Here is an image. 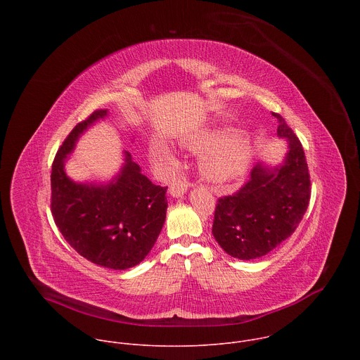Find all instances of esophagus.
<instances>
[{
	"label": "esophagus",
	"instance_id": "esophagus-1",
	"mask_svg": "<svg viewBox=\"0 0 360 360\" xmlns=\"http://www.w3.org/2000/svg\"><path fill=\"white\" fill-rule=\"evenodd\" d=\"M188 186H189L188 182L181 181V179H175V181H172L171 185H169V193H171L174 198H179V196H182V195L188 191Z\"/></svg>",
	"mask_w": 360,
	"mask_h": 360
}]
</instances>
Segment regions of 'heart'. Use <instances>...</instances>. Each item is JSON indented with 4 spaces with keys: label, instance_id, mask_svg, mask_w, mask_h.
<instances>
[{
    "label": "heart",
    "instance_id": "1",
    "mask_svg": "<svg viewBox=\"0 0 360 360\" xmlns=\"http://www.w3.org/2000/svg\"><path fill=\"white\" fill-rule=\"evenodd\" d=\"M181 146L202 152L199 171L205 179L215 185H228L242 178L248 172L256 150L253 136L233 127H222L185 138L181 141ZM149 158L162 165H174L175 162L169 146L158 139H153L149 145Z\"/></svg>",
    "mask_w": 360,
    "mask_h": 360
}]
</instances>
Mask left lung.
<instances>
[{
    "instance_id": "left-lung-1",
    "label": "left lung",
    "mask_w": 360,
    "mask_h": 360,
    "mask_svg": "<svg viewBox=\"0 0 360 360\" xmlns=\"http://www.w3.org/2000/svg\"><path fill=\"white\" fill-rule=\"evenodd\" d=\"M278 136L288 150L281 164L258 162L250 179L233 195L218 200L212 233L233 258L250 261L269 253L286 240L302 221L311 199V179L300 141L285 120Z\"/></svg>"
}]
</instances>
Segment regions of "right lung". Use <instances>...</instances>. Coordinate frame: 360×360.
Segmentation results:
<instances>
[{"label":"right lung","mask_w":360,"mask_h":360,"mask_svg":"<svg viewBox=\"0 0 360 360\" xmlns=\"http://www.w3.org/2000/svg\"><path fill=\"white\" fill-rule=\"evenodd\" d=\"M108 110L79 122L58 149L51 172V212L64 239L95 265L124 271L141 264L167 218V186L153 185L124 150V164L108 182H77L65 162L79 136Z\"/></svg>","instance_id":"obj_1"}]
</instances>
